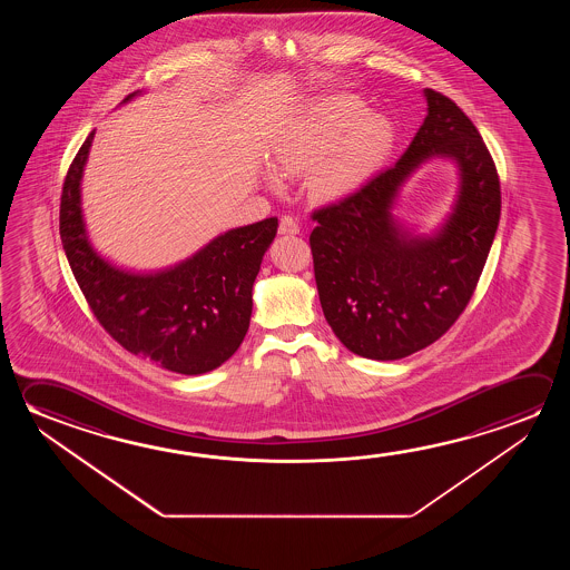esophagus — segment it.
Masks as SVG:
<instances>
[{"label": "esophagus", "instance_id": "obj_1", "mask_svg": "<svg viewBox=\"0 0 570 570\" xmlns=\"http://www.w3.org/2000/svg\"><path fill=\"white\" fill-rule=\"evenodd\" d=\"M298 220L294 216L284 215L281 218V234H298Z\"/></svg>", "mask_w": 570, "mask_h": 570}]
</instances>
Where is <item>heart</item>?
<instances>
[{
    "label": "heart",
    "mask_w": 570,
    "mask_h": 570,
    "mask_svg": "<svg viewBox=\"0 0 570 570\" xmlns=\"http://www.w3.org/2000/svg\"><path fill=\"white\" fill-rule=\"evenodd\" d=\"M362 112L354 97H330L282 137L274 168L284 177L309 173V190L322 200L352 195L392 147L390 122ZM271 183L276 187L278 177Z\"/></svg>",
    "instance_id": "1"
}]
</instances>
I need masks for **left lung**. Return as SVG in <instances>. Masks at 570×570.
Wrapping results in <instances>:
<instances>
[{
    "label": "left lung",
    "instance_id": "8db88e82",
    "mask_svg": "<svg viewBox=\"0 0 570 570\" xmlns=\"http://www.w3.org/2000/svg\"><path fill=\"white\" fill-rule=\"evenodd\" d=\"M428 117L392 168L312 213L320 304L337 340L370 360H402L443 336L476 288L501 216L493 157L449 97L425 89ZM462 170L459 205L433 239H413L389 213L404 178L431 156Z\"/></svg>",
    "mask_w": 570,
    "mask_h": 570
}]
</instances>
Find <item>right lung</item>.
<instances>
[{
    "mask_svg": "<svg viewBox=\"0 0 570 570\" xmlns=\"http://www.w3.org/2000/svg\"><path fill=\"white\" fill-rule=\"evenodd\" d=\"M94 135L69 165L59 210V234L77 284L97 322L127 352L168 372L206 374L243 344L253 314V284L278 218L220 234L170 271L147 276L117 271L85 236L79 185Z\"/></svg>",
    "mask_w": 570,
    "mask_h": 570,
    "instance_id": "add662e5",
    "label": "right lung"
}]
</instances>
